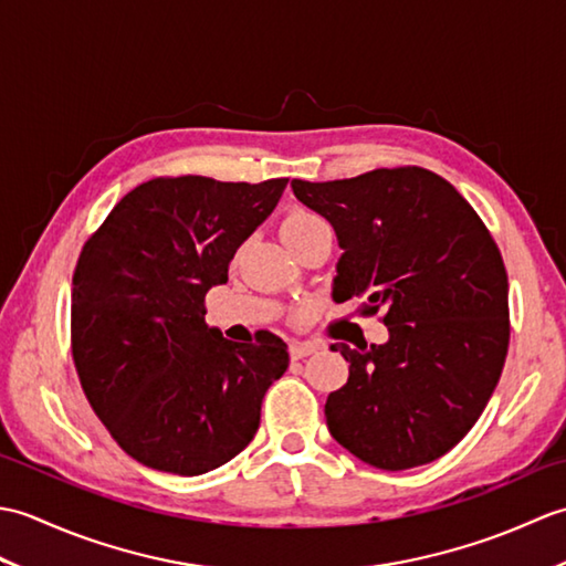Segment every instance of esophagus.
I'll return each instance as SVG.
<instances>
[{
	"mask_svg": "<svg viewBox=\"0 0 566 566\" xmlns=\"http://www.w3.org/2000/svg\"><path fill=\"white\" fill-rule=\"evenodd\" d=\"M318 350L316 343H292L290 345V357L292 359H304L308 355H314Z\"/></svg>",
	"mask_w": 566,
	"mask_h": 566,
	"instance_id": "34e87169",
	"label": "esophagus"
}]
</instances>
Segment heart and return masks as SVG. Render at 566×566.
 Segmentation results:
<instances>
[{
  "instance_id": "obj_1",
  "label": "heart",
  "mask_w": 566,
  "mask_h": 566,
  "mask_svg": "<svg viewBox=\"0 0 566 566\" xmlns=\"http://www.w3.org/2000/svg\"><path fill=\"white\" fill-rule=\"evenodd\" d=\"M321 228H328V223L323 221L318 213L308 211V209H302V207L290 209V211L282 216V221H280L282 240H284L286 245H290V250H294L311 233L321 231Z\"/></svg>"
}]
</instances>
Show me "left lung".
Listing matches in <instances>:
<instances>
[{
	"mask_svg": "<svg viewBox=\"0 0 566 566\" xmlns=\"http://www.w3.org/2000/svg\"><path fill=\"white\" fill-rule=\"evenodd\" d=\"M296 199L345 250L333 298L365 296L389 343L353 350L326 401L331 436L359 460L399 472L450 452L494 394L506 363L509 274L496 240L448 179L379 167L350 179H292Z\"/></svg>",
	"mask_w": 566,
	"mask_h": 566,
	"instance_id": "obj_1",
	"label": "left lung"
}]
</instances>
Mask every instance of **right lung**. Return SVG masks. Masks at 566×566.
<instances>
[{"mask_svg":"<svg viewBox=\"0 0 566 566\" xmlns=\"http://www.w3.org/2000/svg\"><path fill=\"white\" fill-rule=\"evenodd\" d=\"M290 179L260 185L185 175L130 189L72 274L70 345L94 413L128 457L197 476L248 448L264 391L290 367L270 331L226 340L203 323L240 243Z\"/></svg>","mask_w":566,"mask_h":566,"instance_id":"right-lung-1","label":"right lung"}]
</instances>
